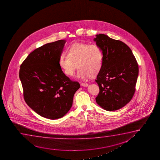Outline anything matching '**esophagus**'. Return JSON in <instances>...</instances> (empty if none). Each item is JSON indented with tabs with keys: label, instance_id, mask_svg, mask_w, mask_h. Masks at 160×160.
<instances>
[{
	"label": "esophagus",
	"instance_id": "obj_1",
	"mask_svg": "<svg viewBox=\"0 0 160 160\" xmlns=\"http://www.w3.org/2000/svg\"><path fill=\"white\" fill-rule=\"evenodd\" d=\"M81 86H88V84L87 83H81Z\"/></svg>",
	"mask_w": 160,
	"mask_h": 160
}]
</instances>
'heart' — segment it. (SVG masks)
<instances>
[{
	"label": "heart",
	"mask_w": 160,
	"mask_h": 160,
	"mask_svg": "<svg viewBox=\"0 0 160 160\" xmlns=\"http://www.w3.org/2000/svg\"><path fill=\"white\" fill-rule=\"evenodd\" d=\"M66 52L67 56L59 57L58 66L68 77L74 74L77 66L78 77L80 79L96 77L103 67V51L97 44L75 42L68 46Z\"/></svg>",
	"instance_id": "obj_1"
}]
</instances>
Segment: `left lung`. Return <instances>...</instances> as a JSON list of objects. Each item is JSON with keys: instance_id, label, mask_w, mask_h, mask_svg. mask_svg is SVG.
<instances>
[{"instance_id": "obj_1", "label": "left lung", "mask_w": 160, "mask_h": 160, "mask_svg": "<svg viewBox=\"0 0 160 160\" xmlns=\"http://www.w3.org/2000/svg\"><path fill=\"white\" fill-rule=\"evenodd\" d=\"M94 40L103 51V67L95 80L99 88L96 98L104 109H119L131 100L136 91L139 68L131 48L118 40L99 34Z\"/></svg>"}]
</instances>
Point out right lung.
Instances as JSON below:
<instances>
[{
	"mask_svg": "<svg viewBox=\"0 0 160 160\" xmlns=\"http://www.w3.org/2000/svg\"><path fill=\"white\" fill-rule=\"evenodd\" d=\"M65 42L59 40L40 46L20 66L24 101L35 112L51 120L61 118L68 112L75 93L80 87L58 66Z\"/></svg>",
	"mask_w": 160,
	"mask_h": 160,
	"instance_id": "obj_1",
	"label": "right lung"
}]
</instances>
